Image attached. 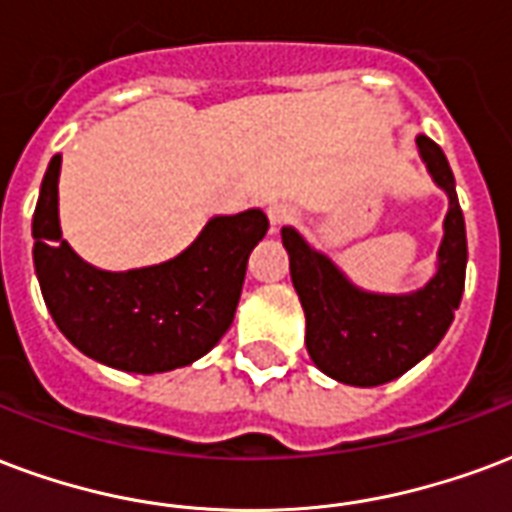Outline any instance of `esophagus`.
Returning <instances> with one entry per match:
<instances>
[{
    "mask_svg": "<svg viewBox=\"0 0 512 512\" xmlns=\"http://www.w3.org/2000/svg\"><path fill=\"white\" fill-rule=\"evenodd\" d=\"M268 219H271V230H279L287 222H293L295 208L287 203H274V206H268Z\"/></svg>",
    "mask_w": 512,
    "mask_h": 512,
    "instance_id": "obj_1",
    "label": "esophagus"
}]
</instances>
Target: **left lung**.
Wrapping results in <instances>:
<instances>
[{
  "instance_id": "obj_1",
  "label": "left lung",
  "mask_w": 512,
  "mask_h": 512,
  "mask_svg": "<svg viewBox=\"0 0 512 512\" xmlns=\"http://www.w3.org/2000/svg\"><path fill=\"white\" fill-rule=\"evenodd\" d=\"M415 143L431 179L448 192L450 200L437 274L420 290L407 295L358 290L293 227H282L293 287L306 314V350L320 372L344 385L374 388L410 372L437 347L461 304L467 230L456 198V179L434 140L418 135Z\"/></svg>"
}]
</instances>
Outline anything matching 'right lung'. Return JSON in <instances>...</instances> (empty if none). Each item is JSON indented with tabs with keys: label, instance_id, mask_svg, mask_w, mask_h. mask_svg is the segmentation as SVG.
<instances>
[{
	"label": "right lung",
	"instance_id": "1",
	"mask_svg": "<svg viewBox=\"0 0 512 512\" xmlns=\"http://www.w3.org/2000/svg\"><path fill=\"white\" fill-rule=\"evenodd\" d=\"M56 154L34 208V271L59 331L94 361L135 374H157L203 358L236 317L246 260L268 233L260 208L214 217L168 263L100 271L75 255L59 227Z\"/></svg>",
	"mask_w": 512,
	"mask_h": 512
}]
</instances>
